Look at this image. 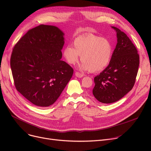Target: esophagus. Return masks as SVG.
<instances>
[{
  "instance_id": "obj_1",
  "label": "esophagus",
  "mask_w": 151,
  "mask_h": 151,
  "mask_svg": "<svg viewBox=\"0 0 151 151\" xmlns=\"http://www.w3.org/2000/svg\"><path fill=\"white\" fill-rule=\"evenodd\" d=\"M75 76L78 78H82L84 76V75L81 74L80 73H79V72H77V71H76V72L75 73Z\"/></svg>"
}]
</instances>
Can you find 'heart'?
<instances>
[{"mask_svg":"<svg viewBox=\"0 0 151 151\" xmlns=\"http://www.w3.org/2000/svg\"><path fill=\"white\" fill-rule=\"evenodd\" d=\"M73 47L68 45L63 48L62 54L71 65L76 63L80 58L82 62L79 68L98 72L105 68L112 58L113 46L108 39L92 34H86L74 39Z\"/></svg>","mask_w":151,"mask_h":151,"instance_id":"b5f03b06","label":"heart"}]
</instances>
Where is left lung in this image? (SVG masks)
I'll return each instance as SVG.
<instances>
[{"label": "left lung", "instance_id": "obj_1", "mask_svg": "<svg viewBox=\"0 0 151 151\" xmlns=\"http://www.w3.org/2000/svg\"><path fill=\"white\" fill-rule=\"evenodd\" d=\"M116 32L117 45L108 67L94 78L92 93L103 104H112L130 92L135 83L139 64L136 47L124 32Z\"/></svg>", "mask_w": 151, "mask_h": 151}]
</instances>
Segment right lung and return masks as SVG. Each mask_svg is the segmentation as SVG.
<instances>
[{
  "instance_id": "1",
  "label": "right lung",
  "mask_w": 151,
  "mask_h": 151,
  "mask_svg": "<svg viewBox=\"0 0 151 151\" xmlns=\"http://www.w3.org/2000/svg\"><path fill=\"white\" fill-rule=\"evenodd\" d=\"M64 35L56 26L40 25L13 47L10 66L16 89L39 107L52 105L72 77L73 69L61 60Z\"/></svg>"
}]
</instances>
